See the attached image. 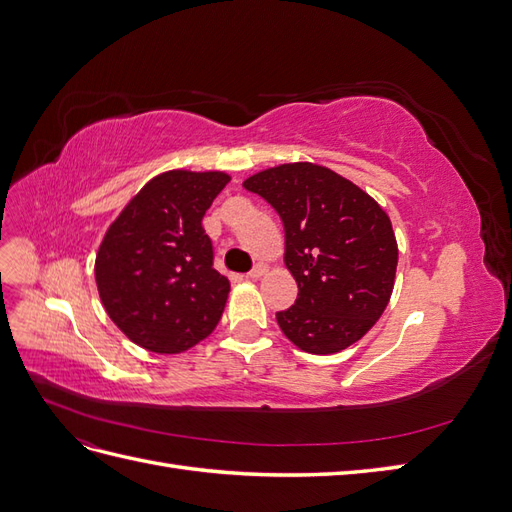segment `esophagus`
Masks as SVG:
<instances>
[{
    "label": "esophagus",
    "mask_w": 512,
    "mask_h": 512,
    "mask_svg": "<svg viewBox=\"0 0 512 512\" xmlns=\"http://www.w3.org/2000/svg\"><path fill=\"white\" fill-rule=\"evenodd\" d=\"M265 271H267V267H265V265H256L250 273H247V277H250V280H258V277L265 275Z\"/></svg>",
    "instance_id": "obj_1"
}]
</instances>
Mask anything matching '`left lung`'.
Returning a JSON list of instances; mask_svg holds the SVG:
<instances>
[{"label":"left lung","instance_id":"8db88e82","mask_svg":"<svg viewBox=\"0 0 512 512\" xmlns=\"http://www.w3.org/2000/svg\"><path fill=\"white\" fill-rule=\"evenodd\" d=\"M277 211L284 262L299 297L277 324L309 354H335L374 327L389 305L397 241L389 215L346 177L312 162L280 164L243 181Z\"/></svg>","mask_w":512,"mask_h":512}]
</instances>
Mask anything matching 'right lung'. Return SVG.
Instances as JSON below:
<instances>
[{
  "label": "right lung",
  "mask_w": 512,
  "mask_h": 512,
  "mask_svg": "<svg viewBox=\"0 0 512 512\" xmlns=\"http://www.w3.org/2000/svg\"><path fill=\"white\" fill-rule=\"evenodd\" d=\"M228 181L220 170H168L106 230L96 254L102 305L149 352H185L218 327L230 282L213 269L203 218Z\"/></svg>",
  "instance_id": "right-lung-1"
}]
</instances>
